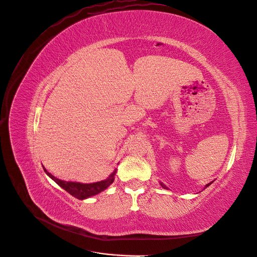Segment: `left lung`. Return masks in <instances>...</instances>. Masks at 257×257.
Masks as SVG:
<instances>
[{
  "instance_id": "obj_1",
  "label": "left lung",
  "mask_w": 257,
  "mask_h": 257,
  "mask_svg": "<svg viewBox=\"0 0 257 257\" xmlns=\"http://www.w3.org/2000/svg\"><path fill=\"white\" fill-rule=\"evenodd\" d=\"M210 184H211V182H210V183H208V184H207V185H206V187H207V186H209V185H210ZM161 186H163V187H164V188H167V187H166V185H164V183H161Z\"/></svg>"
}]
</instances>
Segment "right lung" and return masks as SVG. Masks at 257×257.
I'll return each mask as SVG.
<instances>
[{
    "instance_id": "obj_1",
    "label": "right lung",
    "mask_w": 257,
    "mask_h": 257,
    "mask_svg": "<svg viewBox=\"0 0 257 257\" xmlns=\"http://www.w3.org/2000/svg\"><path fill=\"white\" fill-rule=\"evenodd\" d=\"M44 170L54 181H55L58 185H60L63 188V190H65L67 193L71 194L72 196H74L77 199H80V200L89 198L91 196L97 195V194L101 193L102 191L106 190V188L114 181V175H115V172H116V171H114L107 179L99 181V182L80 183V182L60 180L56 177H54L53 175L51 173H49L45 168H44Z\"/></svg>"
}]
</instances>
